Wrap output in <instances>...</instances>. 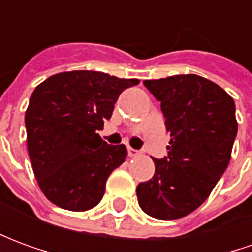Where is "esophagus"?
<instances>
[{"label": "esophagus", "mask_w": 252, "mask_h": 252, "mask_svg": "<svg viewBox=\"0 0 252 252\" xmlns=\"http://www.w3.org/2000/svg\"><path fill=\"white\" fill-rule=\"evenodd\" d=\"M128 155H129V157H137V155H139V151H137V150H133L132 147H128Z\"/></svg>", "instance_id": "obj_1"}]
</instances>
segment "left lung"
I'll return each instance as SVG.
<instances>
[{
  "instance_id": "1",
  "label": "left lung",
  "mask_w": 252,
  "mask_h": 252,
  "mask_svg": "<svg viewBox=\"0 0 252 252\" xmlns=\"http://www.w3.org/2000/svg\"><path fill=\"white\" fill-rule=\"evenodd\" d=\"M143 83L160 101L171 139L167 157L153 158V178L137 185V201L148 216L181 219L209 197L227 169L238 133L235 102L219 85L195 74Z\"/></svg>"
}]
</instances>
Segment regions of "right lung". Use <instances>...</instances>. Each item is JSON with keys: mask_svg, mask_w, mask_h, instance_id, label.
I'll list each match as a JSON object with an SVG mask.
<instances>
[{"mask_svg": "<svg viewBox=\"0 0 252 252\" xmlns=\"http://www.w3.org/2000/svg\"><path fill=\"white\" fill-rule=\"evenodd\" d=\"M88 70L59 72L36 86L25 112L27 146L37 184L52 204L89 211L105 193L110 173L126 158L97 132L123 90L137 85Z\"/></svg>", "mask_w": 252, "mask_h": 252, "instance_id": "add662e5", "label": "right lung"}]
</instances>
